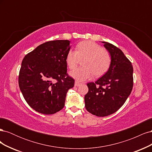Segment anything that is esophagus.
<instances>
[{"mask_svg":"<svg viewBox=\"0 0 152 152\" xmlns=\"http://www.w3.org/2000/svg\"><path fill=\"white\" fill-rule=\"evenodd\" d=\"M80 85H82V84L80 83V82H77V81H75V86L78 87V86H80Z\"/></svg>","mask_w":152,"mask_h":152,"instance_id":"obj_1","label":"esophagus"}]
</instances>
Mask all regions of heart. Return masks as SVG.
Wrapping results in <instances>:
<instances>
[{
  "instance_id": "1",
  "label": "heart",
  "mask_w": 152,
  "mask_h": 152,
  "mask_svg": "<svg viewBox=\"0 0 152 152\" xmlns=\"http://www.w3.org/2000/svg\"><path fill=\"white\" fill-rule=\"evenodd\" d=\"M83 66L72 71L70 75L79 81H84L94 75L101 77L110 68L112 57L110 53L93 41L86 40L78 44L77 50H70L66 57L68 67L73 70L80 63Z\"/></svg>"
}]
</instances>
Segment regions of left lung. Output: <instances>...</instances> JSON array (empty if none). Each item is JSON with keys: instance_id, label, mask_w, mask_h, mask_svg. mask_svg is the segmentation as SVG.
I'll list each match as a JSON object with an SVG mask.
<instances>
[{"instance_id": "obj_1", "label": "left lung", "mask_w": 152, "mask_h": 152, "mask_svg": "<svg viewBox=\"0 0 152 152\" xmlns=\"http://www.w3.org/2000/svg\"><path fill=\"white\" fill-rule=\"evenodd\" d=\"M110 53L112 62L107 72L95 82L87 84L85 107L98 117L110 115L120 108L130 95L133 87V67L122 50L102 42Z\"/></svg>"}]
</instances>
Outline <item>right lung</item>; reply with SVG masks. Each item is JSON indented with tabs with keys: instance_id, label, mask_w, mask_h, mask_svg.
<instances>
[{
	"instance_id": "1",
	"label": "right lung",
	"mask_w": 152,
	"mask_h": 152,
	"mask_svg": "<svg viewBox=\"0 0 152 152\" xmlns=\"http://www.w3.org/2000/svg\"><path fill=\"white\" fill-rule=\"evenodd\" d=\"M70 42L68 40L49 41L23 59L19 87L26 103L37 112L51 115L63 109L68 91L74 86L66 63Z\"/></svg>"
}]
</instances>
